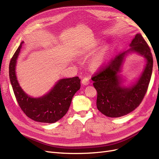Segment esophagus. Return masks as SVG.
<instances>
[{"label":"esophagus","instance_id":"esophagus-1","mask_svg":"<svg viewBox=\"0 0 159 159\" xmlns=\"http://www.w3.org/2000/svg\"><path fill=\"white\" fill-rule=\"evenodd\" d=\"M82 84L85 85H88L89 84V78H88V77H85L82 80Z\"/></svg>","mask_w":159,"mask_h":159}]
</instances>
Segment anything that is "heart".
Returning a JSON list of instances; mask_svg holds the SVG:
<instances>
[{
	"instance_id": "1",
	"label": "heart",
	"mask_w": 159,
	"mask_h": 159,
	"mask_svg": "<svg viewBox=\"0 0 159 159\" xmlns=\"http://www.w3.org/2000/svg\"><path fill=\"white\" fill-rule=\"evenodd\" d=\"M109 53V50L108 47H105L104 48H103L102 50H101L99 54L97 56V57H96L95 60H93V67L94 68H98V67H99L103 63L105 59H106L107 57L108 56Z\"/></svg>"
}]
</instances>
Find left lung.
<instances>
[{
  "mask_svg": "<svg viewBox=\"0 0 159 159\" xmlns=\"http://www.w3.org/2000/svg\"><path fill=\"white\" fill-rule=\"evenodd\" d=\"M130 46L129 50L119 54L107 64L100 67L91 78L98 92V109L109 117H122L135 109L142 102L150 83L153 66L150 48L140 34L135 36ZM131 51L145 57L147 65L137 84L125 89L120 85V80L117 74L124 57Z\"/></svg>",
  "mask_w": 159,
  "mask_h": 159,
  "instance_id": "1",
  "label": "left lung"
}]
</instances>
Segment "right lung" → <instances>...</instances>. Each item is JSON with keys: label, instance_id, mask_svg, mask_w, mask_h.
Masks as SVG:
<instances>
[{"label": "right lung", "instance_id": "right-lung-1", "mask_svg": "<svg viewBox=\"0 0 159 159\" xmlns=\"http://www.w3.org/2000/svg\"><path fill=\"white\" fill-rule=\"evenodd\" d=\"M23 42L18 48L9 64V78L19 106L27 117L40 123H52L68 112L71 99L80 89L79 77L59 80L50 92L40 98L28 96L19 85L15 74L16 59Z\"/></svg>", "mask_w": 159, "mask_h": 159}]
</instances>
